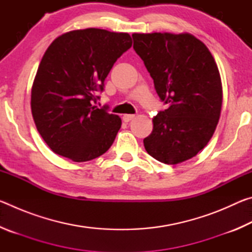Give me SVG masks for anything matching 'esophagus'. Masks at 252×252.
<instances>
[{
  "label": "esophagus",
  "instance_id": "obj_1",
  "mask_svg": "<svg viewBox=\"0 0 252 252\" xmlns=\"http://www.w3.org/2000/svg\"><path fill=\"white\" fill-rule=\"evenodd\" d=\"M122 119L125 122H129L132 120V119H134V114H125V116L122 117Z\"/></svg>",
  "mask_w": 252,
  "mask_h": 252
}]
</instances>
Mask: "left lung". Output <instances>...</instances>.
<instances>
[{
	"label": "left lung",
	"instance_id": "left-lung-1",
	"mask_svg": "<svg viewBox=\"0 0 252 252\" xmlns=\"http://www.w3.org/2000/svg\"><path fill=\"white\" fill-rule=\"evenodd\" d=\"M132 37L158 95L168 104L153 118L144 148L167 164L189 160L210 141L220 118L222 85L215 59L188 33H134Z\"/></svg>",
	"mask_w": 252,
	"mask_h": 252
}]
</instances>
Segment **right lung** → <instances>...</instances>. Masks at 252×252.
<instances>
[{"mask_svg":"<svg viewBox=\"0 0 252 252\" xmlns=\"http://www.w3.org/2000/svg\"><path fill=\"white\" fill-rule=\"evenodd\" d=\"M131 45L127 33L91 28L62 34L45 51L33 82L31 109L37 131L57 155L84 162L112 146L121 119L93 102Z\"/></svg>","mask_w":252,"mask_h":252,"instance_id":"obj_1","label":"right lung"}]
</instances>
